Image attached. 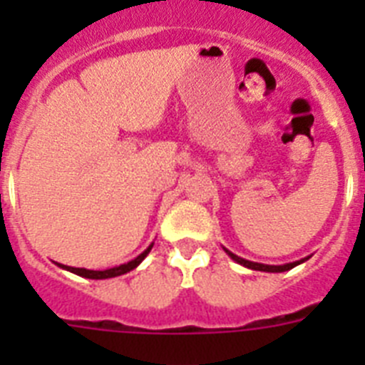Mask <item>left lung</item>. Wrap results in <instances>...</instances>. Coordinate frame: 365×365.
Here are the masks:
<instances>
[{
	"label": "left lung",
	"instance_id": "left-lung-1",
	"mask_svg": "<svg viewBox=\"0 0 365 365\" xmlns=\"http://www.w3.org/2000/svg\"><path fill=\"white\" fill-rule=\"evenodd\" d=\"M225 248V247H222ZM225 252L228 254V256L232 257V259L235 261V263H240V265L247 267V269H252V270H261V272H285V270H291L294 269L296 265H299V263H303V261H307L309 257H303V259L299 261H292V263H285V265H265V263H256V261H248V259H243V257L235 256V254H232L230 250H227L225 248Z\"/></svg>",
	"mask_w": 365,
	"mask_h": 365
}]
</instances>
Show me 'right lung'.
Wrapping results in <instances>:
<instances>
[{
  "label": "right lung",
  "mask_w": 365,
  "mask_h": 365,
  "mask_svg": "<svg viewBox=\"0 0 365 365\" xmlns=\"http://www.w3.org/2000/svg\"><path fill=\"white\" fill-rule=\"evenodd\" d=\"M151 247H153V243L150 245V247L144 250L143 254H138L135 259L128 261V263H124V265H118V267H113V269H106V270H87V269H78V267H67V265H62V263H56L60 269L63 270H69V272L76 274V276H82V278H89V279H108V278H117V276H122V274L130 272V270L137 269L140 263L144 261V257L150 254Z\"/></svg>",
  "instance_id": "right-lung-1"
}]
</instances>
